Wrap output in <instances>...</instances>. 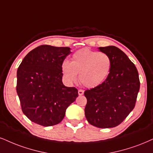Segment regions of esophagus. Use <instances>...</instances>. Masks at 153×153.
<instances>
[{
  "label": "esophagus",
  "instance_id": "1",
  "mask_svg": "<svg viewBox=\"0 0 153 153\" xmlns=\"http://www.w3.org/2000/svg\"><path fill=\"white\" fill-rule=\"evenodd\" d=\"M84 90H82V89H79V91H78L79 95H80V96L83 95V94H84Z\"/></svg>",
  "mask_w": 153,
  "mask_h": 153
}]
</instances>
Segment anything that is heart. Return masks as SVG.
Wrapping results in <instances>:
<instances>
[{
    "label": "heart",
    "mask_w": 153,
    "mask_h": 153,
    "mask_svg": "<svg viewBox=\"0 0 153 153\" xmlns=\"http://www.w3.org/2000/svg\"><path fill=\"white\" fill-rule=\"evenodd\" d=\"M112 62L105 53L82 49L73 54L71 62L65 60L62 64V71L68 83L76 82L77 74L80 81L88 88L98 86L105 80L110 73Z\"/></svg>",
    "instance_id": "1"
}]
</instances>
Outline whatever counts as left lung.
<instances>
[{
  "mask_svg": "<svg viewBox=\"0 0 153 153\" xmlns=\"http://www.w3.org/2000/svg\"><path fill=\"white\" fill-rule=\"evenodd\" d=\"M99 50L110 56L111 71L102 84L84 91L87 99L84 111L91 125L108 128L120 125L134 108L140 79L136 67L119 48Z\"/></svg>",
  "mask_w": 153,
  "mask_h": 153,
  "instance_id": "1",
  "label": "left lung"
}]
</instances>
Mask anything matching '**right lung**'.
Instances as JSON below:
<instances>
[{
  "label": "right lung",
  "mask_w": 153,
  "mask_h": 153,
  "mask_svg": "<svg viewBox=\"0 0 153 153\" xmlns=\"http://www.w3.org/2000/svg\"><path fill=\"white\" fill-rule=\"evenodd\" d=\"M71 53L67 47L43 45L25 56L17 71L16 91L23 114L35 123H59L78 97L75 87L62 83V64Z\"/></svg>",
  "instance_id": "right-lung-1"
}]
</instances>
